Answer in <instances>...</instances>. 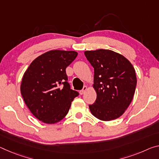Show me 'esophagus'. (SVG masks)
Wrapping results in <instances>:
<instances>
[{
    "label": "esophagus",
    "mask_w": 159,
    "mask_h": 159,
    "mask_svg": "<svg viewBox=\"0 0 159 159\" xmlns=\"http://www.w3.org/2000/svg\"><path fill=\"white\" fill-rule=\"evenodd\" d=\"M88 89V88H87V86H85H85H84V88H83V89L81 90H80V95H83V94H84V93H85V90H86Z\"/></svg>",
    "instance_id": "esophagus-1"
}]
</instances>
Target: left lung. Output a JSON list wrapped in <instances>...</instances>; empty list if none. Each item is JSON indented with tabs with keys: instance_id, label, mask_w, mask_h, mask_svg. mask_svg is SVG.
<instances>
[{
	"instance_id": "obj_1",
	"label": "left lung",
	"mask_w": 159,
	"mask_h": 159,
	"mask_svg": "<svg viewBox=\"0 0 159 159\" xmlns=\"http://www.w3.org/2000/svg\"><path fill=\"white\" fill-rule=\"evenodd\" d=\"M85 57L94 68L93 88L97 93L89 105L92 115L100 120L120 117L134 97L137 77L132 64L122 55L111 50L85 51Z\"/></svg>"
}]
</instances>
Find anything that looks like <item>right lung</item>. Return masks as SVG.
<instances>
[{"mask_svg":"<svg viewBox=\"0 0 159 159\" xmlns=\"http://www.w3.org/2000/svg\"><path fill=\"white\" fill-rule=\"evenodd\" d=\"M74 51L52 50L36 58L25 72L22 96L33 115L47 124L59 122L67 115L79 93L70 89L66 69L76 58Z\"/></svg>","mask_w":159,"mask_h":159,"instance_id":"1","label":"right lung"}]
</instances>
